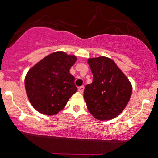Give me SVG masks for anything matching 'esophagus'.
<instances>
[{
    "label": "esophagus",
    "mask_w": 158,
    "mask_h": 158,
    "mask_svg": "<svg viewBox=\"0 0 158 158\" xmlns=\"http://www.w3.org/2000/svg\"><path fill=\"white\" fill-rule=\"evenodd\" d=\"M84 87H80L78 88V92L80 93V94H83V92H84Z\"/></svg>",
    "instance_id": "34e87169"
}]
</instances>
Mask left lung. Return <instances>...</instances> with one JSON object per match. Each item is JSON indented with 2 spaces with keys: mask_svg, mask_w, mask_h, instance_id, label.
I'll return each mask as SVG.
<instances>
[{
  "mask_svg": "<svg viewBox=\"0 0 158 158\" xmlns=\"http://www.w3.org/2000/svg\"><path fill=\"white\" fill-rule=\"evenodd\" d=\"M93 82L87 84L84 98L89 112L98 120H110L126 108L132 87L126 76L110 58H89Z\"/></svg>",
  "mask_w": 158,
  "mask_h": 158,
  "instance_id": "1",
  "label": "left lung"
}]
</instances>
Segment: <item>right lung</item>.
Returning a JSON list of instances; mask_svg holds the SVG:
<instances>
[{"label":"right lung","instance_id":"right-lung-1","mask_svg":"<svg viewBox=\"0 0 158 158\" xmlns=\"http://www.w3.org/2000/svg\"><path fill=\"white\" fill-rule=\"evenodd\" d=\"M77 61L64 52L48 55L29 70L25 88L32 106L43 114L55 115L75 94L74 77L69 71Z\"/></svg>","mask_w":158,"mask_h":158}]
</instances>
